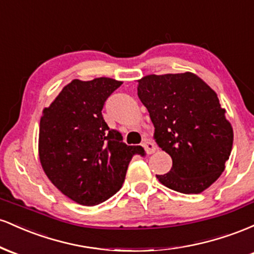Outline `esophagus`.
<instances>
[{"mask_svg": "<svg viewBox=\"0 0 254 254\" xmlns=\"http://www.w3.org/2000/svg\"><path fill=\"white\" fill-rule=\"evenodd\" d=\"M142 145H143L145 153L148 154V155H150V154H153L154 151L156 150V145L153 143V142L150 141V139H144L143 143H142Z\"/></svg>", "mask_w": 254, "mask_h": 254, "instance_id": "1", "label": "esophagus"}]
</instances>
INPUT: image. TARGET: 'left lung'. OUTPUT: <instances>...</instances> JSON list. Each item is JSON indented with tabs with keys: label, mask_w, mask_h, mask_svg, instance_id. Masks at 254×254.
I'll list each match as a JSON object with an SVG mask.
<instances>
[{
	"label": "left lung",
	"mask_w": 254,
	"mask_h": 254,
	"mask_svg": "<svg viewBox=\"0 0 254 254\" xmlns=\"http://www.w3.org/2000/svg\"><path fill=\"white\" fill-rule=\"evenodd\" d=\"M139 100L153 122L154 139L172 157L156 176L180 193H200L220 178L233 147V127L217 94L190 71L147 75L137 81Z\"/></svg>",
	"instance_id": "left-lung-1"
}]
</instances>
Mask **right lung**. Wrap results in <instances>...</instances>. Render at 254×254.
Instances as JSON below:
<instances>
[{
	"mask_svg": "<svg viewBox=\"0 0 254 254\" xmlns=\"http://www.w3.org/2000/svg\"><path fill=\"white\" fill-rule=\"evenodd\" d=\"M123 83L110 77L72 80L50 106L39 125L40 165L64 196L81 205H97L123 185L127 166L141 145H127L104 121L106 99Z\"/></svg>",
	"mask_w": 254,
	"mask_h": 254,
	"instance_id": "1",
	"label": "right lung"
}]
</instances>
